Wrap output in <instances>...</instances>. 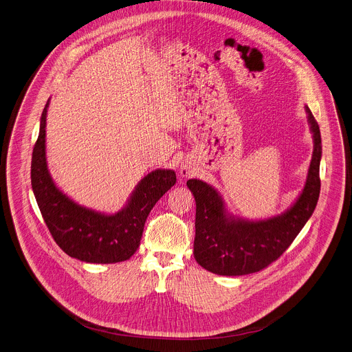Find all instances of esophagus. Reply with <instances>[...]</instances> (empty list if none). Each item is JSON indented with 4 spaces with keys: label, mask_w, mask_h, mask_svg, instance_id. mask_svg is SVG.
<instances>
[{
    "label": "esophagus",
    "mask_w": 352,
    "mask_h": 352,
    "mask_svg": "<svg viewBox=\"0 0 352 352\" xmlns=\"http://www.w3.org/2000/svg\"><path fill=\"white\" fill-rule=\"evenodd\" d=\"M192 173H194L192 167H190L189 164H186V163L181 164V175L182 177H190Z\"/></svg>",
    "instance_id": "obj_1"
}]
</instances>
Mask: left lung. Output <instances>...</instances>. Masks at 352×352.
<instances>
[{
	"instance_id": "1",
	"label": "left lung",
	"mask_w": 352,
	"mask_h": 352,
	"mask_svg": "<svg viewBox=\"0 0 352 352\" xmlns=\"http://www.w3.org/2000/svg\"><path fill=\"white\" fill-rule=\"evenodd\" d=\"M305 112L314 138L312 160L300 195L281 214L254 221L233 216L213 186L201 179L188 181L197 206L194 258L206 271L243 276L267 268L288 249L312 216L320 194L322 138L307 106Z\"/></svg>"
}]
</instances>
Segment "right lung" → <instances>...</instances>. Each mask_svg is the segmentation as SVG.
Instances as JSON below:
<instances>
[{
    "mask_svg": "<svg viewBox=\"0 0 352 352\" xmlns=\"http://www.w3.org/2000/svg\"><path fill=\"white\" fill-rule=\"evenodd\" d=\"M50 100L40 119L38 138L32 154V189L38 209L56 243L71 257L91 264L129 260L139 248L146 218L177 177L174 170L158 168L139 181L126 206L106 214L79 205L56 186L45 154V127Z\"/></svg>",
    "mask_w": 352,
    "mask_h": 352,
    "instance_id": "obj_1",
    "label": "right lung"
}]
</instances>
